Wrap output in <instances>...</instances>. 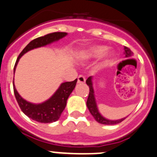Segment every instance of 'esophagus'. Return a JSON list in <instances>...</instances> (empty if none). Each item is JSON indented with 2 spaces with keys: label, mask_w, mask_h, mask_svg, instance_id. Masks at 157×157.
<instances>
[{
  "label": "esophagus",
  "mask_w": 157,
  "mask_h": 157,
  "mask_svg": "<svg viewBox=\"0 0 157 157\" xmlns=\"http://www.w3.org/2000/svg\"><path fill=\"white\" fill-rule=\"evenodd\" d=\"M86 81L85 77H83V75H80L77 77V83H84Z\"/></svg>",
  "instance_id": "esophagus-1"
}]
</instances>
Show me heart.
I'll return each mask as SVG.
<instances>
[{"label": "heart", "instance_id": "b5f03b06", "mask_svg": "<svg viewBox=\"0 0 157 157\" xmlns=\"http://www.w3.org/2000/svg\"><path fill=\"white\" fill-rule=\"evenodd\" d=\"M107 47L104 45H94L89 48L85 52H84V56L86 58H98L101 56L103 55L106 51ZM112 52H108L105 54V61L108 62V61L112 58Z\"/></svg>", "mask_w": 157, "mask_h": 157}]
</instances>
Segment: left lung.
<instances>
[{"instance_id":"8db88e82","label":"left lung","mask_w":157,"mask_h":157,"mask_svg":"<svg viewBox=\"0 0 157 157\" xmlns=\"http://www.w3.org/2000/svg\"><path fill=\"white\" fill-rule=\"evenodd\" d=\"M125 49V57H130L132 55V52L130 50V49H128V47H124ZM93 77H89L87 78V80H86V83L87 84V86L89 87L90 89V91H89V95L87 101V108L89 109V112H90V114L92 115V116L94 118V119L100 124H103V125H115V124H118L120 123L121 121H122L123 120L125 119V118H122L121 119H117V120H111L108 119V118H105L99 112L98 108V105H97L96 99H95V95H94V90L93 87Z\"/></svg>"}]
</instances>
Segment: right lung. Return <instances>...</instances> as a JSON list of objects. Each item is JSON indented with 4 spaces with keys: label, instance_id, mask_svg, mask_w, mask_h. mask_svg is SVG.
<instances>
[{
    "label": "right lung",
    "instance_id": "right-lung-1",
    "mask_svg": "<svg viewBox=\"0 0 157 157\" xmlns=\"http://www.w3.org/2000/svg\"><path fill=\"white\" fill-rule=\"evenodd\" d=\"M67 35V32H53L31 41L26 45L25 48L21 51V53L19 54L14 67V74L19 59L25 53L32 49L45 46L46 45L56 42L62 38L65 37ZM77 81V79H76L74 81L62 83L51 98L40 104L31 103L22 98L16 90L14 81H13V88L17 104L25 115L32 118V120L39 122L52 123L56 121L60 117L61 114L63 112L64 108L67 105V99L72 91L74 90Z\"/></svg>",
    "mask_w": 157,
    "mask_h": 157
}]
</instances>
